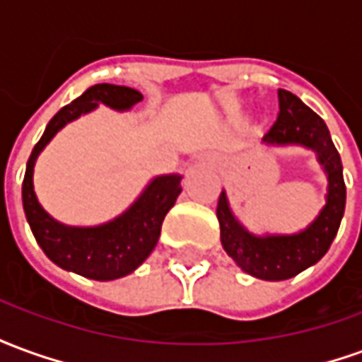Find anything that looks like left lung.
<instances>
[{"label": "left lung", "mask_w": 362, "mask_h": 362, "mask_svg": "<svg viewBox=\"0 0 362 362\" xmlns=\"http://www.w3.org/2000/svg\"><path fill=\"white\" fill-rule=\"evenodd\" d=\"M279 116L262 137L269 147H304L316 153V160L327 178L326 204L310 225L293 235H254L230 209L223 189L217 204L221 244L235 264L252 277L283 281L295 277L324 258L334 243L345 211V182L339 153L326 122L288 90L279 89Z\"/></svg>", "instance_id": "8db88e82"}]
</instances>
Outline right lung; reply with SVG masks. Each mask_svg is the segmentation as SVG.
Wrapping results in <instances>:
<instances>
[{"instance_id": "add662e5", "label": "right lung", "mask_w": 362, "mask_h": 362, "mask_svg": "<svg viewBox=\"0 0 362 362\" xmlns=\"http://www.w3.org/2000/svg\"><path fill=\"white\" fill-rule=\"evenodd\" d=\"M141 100V93L132 87L110 83L89 87L48 122L40 141L36 143L28 157L23 180V209L38 246L56 266L66 272L95 281L119 279L135 272L157 246L165 215L180 196V174L155 176L126 211L95 227H74L59 223L36 197L33 182L36 158L62 127L96 110L98 104L112 110L127 112Z\"/></svg>"}]
</instances>
